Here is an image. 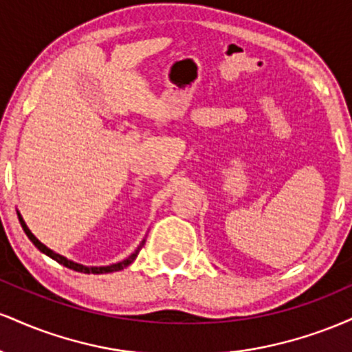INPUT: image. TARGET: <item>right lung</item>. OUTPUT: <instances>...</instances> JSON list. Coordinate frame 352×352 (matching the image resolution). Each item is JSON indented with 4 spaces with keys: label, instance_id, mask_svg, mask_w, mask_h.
<instances>
[{
    "label": "right lung",
    "instance_id": "right-lung-1",
    "mask_svg": "<svg viewBox=\"0 0 352 352\" xmlns=\"http://www.w3.org/2000/svg\"><path fill=\"white\" fill-rule=\"evenodd\" d=\"M16 213H18V218H19V223H21V227H23V230H24V233H26L28 235V238H30L31 241H33V245L36 246V248L39 250V252L41 253H44V254H47V256L50 258H52V260L54 261H58L59 265H63V266H66V268H69V270H74V272H79V273H92V274H102V273H112V272H119V270H124L125 266H129L132 263V261L135 260L137 258V254H139V252H140V248H142L144 246V243H145V238L142 241H140V245L137 246L135 248V252L134 253H131L129 254L127 258H125V260H122V261H119V263H112V265H107V266H86V265H80V263H76V261H72V260H67L66 256H63V254H59V253H56V252H52L51 248H47L46 245L44 243H41V241L38 240V238H36L33 233H31V230L28 228V225H26V221L23 220V217H21V213L18 212V210H16Z\"/></svg>",
    "mask_w": 352,
    "mask_h": 352
}]
</instances>
